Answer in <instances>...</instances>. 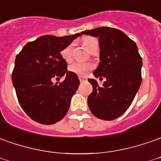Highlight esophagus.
I'll use <instances>...</instances> for the list:
<instances>
[{"instance_id":"esophagus-1","label":"esophagus","mask_w":161,"mask_h":161,"mask_svg":"<svg viewBox=\"0 0 161 161\" xmlns=\"http://www.w3.org/2000/svg\"><path fill=\"white\" fill-rule=\"evenodd\" d=\"M79 81H80V83H85V82H87V78L86 77H79Z\"/></svg>"}]
</instances>
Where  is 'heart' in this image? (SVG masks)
<instances>
[{"label":"heart","instance_id":"1","mask_svg":"<svg viewBox=\"0 0 161 161\" xmlns=\"http://www.w3.org/2000/svg\"><path fill=\"white\" fill-rule=\"evenodd\" d=\"M84 46L90 50L95 44H97V41L95 38H86L84 41ZM72 46L69 45L62 50L61 56L66 62H70L72 59ZM92 68V64L90 63H81V62H75L72 64L69 65V69L70 72L76 74L77 76L83 77L86 72H88Z\"/></svg>","mask_w":161,"mask_h":161}]
</instances>
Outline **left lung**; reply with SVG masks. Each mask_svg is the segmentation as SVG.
<instances>
[{
  "instance_id": "obj_1",
  "label": "left lung",
  "mask_w": 161,
  "mask_h": 161,
  "mask_svg": "<svg viewBox=\"0 0 161 161\" xmlns=\"http://www.w3.org/2000/svg\"><path fill=\"white\" fill-rule=\"evenodd\" d=\"M82 34L98 37L100 63L93 75L106 79L102 87L95 79H88L93 87L88 97L89 108L98 119H115L131 105L141 84L142 59L138 47L114 28L100 27Z\"/></svg>"
}]
</instances>
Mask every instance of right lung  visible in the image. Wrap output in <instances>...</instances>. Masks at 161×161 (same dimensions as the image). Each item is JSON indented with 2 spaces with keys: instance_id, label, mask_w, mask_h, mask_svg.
<instances>
[{
  "instance_id": "obj_1",
  "label": "right lung",
  "mask_w": 161,
  "mask_h": 161,
  "mask_svg": "<svg viewBox=\"0 0 161 161\" xmlns=\"http://www.w3.org/2000/svg\"><path fill=\"white\" fill-rule=\"evenodd\" d=\"M82 32L71 36H42L22 48L14 61L12 82L23 111L38 123L52 125L68 112L72 96L79 86L76 74L67 70L61 51ZM64 75L61 84L51 79Z\"/></svg>"
}]
</instances>
